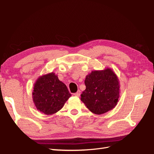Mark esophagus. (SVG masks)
<instances>
[{"label": "esophagus", "instance_id": "esophagus-1", "mask_svg": "<svg viewBox=\"0 0 154 154\" xmlns=\"http://www.w3.org/2000/svg\"><path fill=\"white\" fill-rule=\"evenodd\" d=\"M74 96H75L76 97H79L80 96V91H78L76 93H74Z\"/></svg>", "mask_w": 154, "mask_h": 154}]
</instances>
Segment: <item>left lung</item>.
<instances>
[{
  "label": "left lung",
  "mask_w": 154,
  "mask_h": 154,
  "mask_svg": "<svg viewBox=\"0 0 154 154\" xmlns=\"http://www.w3.org/2000/svg\"><path fill=\"white\" fill-rule=\"evenodd\" d=\"M85 85L86 88L82 93L81 100L92 112L104 114L117 105L119 83L111 69L92 71L86 76Z\"/></svg>",
  "instance_id": "8db88e82"
}]
</instances>
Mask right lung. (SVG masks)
Instances as JSON below:
<instances>
[{
	"label": "right lung",
	"instance_id": "right-lung-1",
	"mask_svg": "<svg viewBox=\"0 0 154 154\" xmlns=\"http://www.w3.org/2000/svg\"><path fill=\"white\" fill-rule=\"evenodd\" d=\"M67 86L59 80L55 73L51 72L39 77L32 92V100L36 109L51 115L62 109L71 97Z\"/></svg>",
	"mask_w": 154,
	"mask_h": 154
}]
</instances>
